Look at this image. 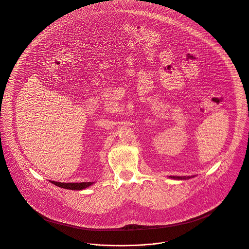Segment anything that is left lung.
Wrapping results in <instances>:
<instances>
[{"label":"left lung","instance_id":"1","mask_svg":"<svg viewBox=\"0 0 249 249\" xmlns=\"http://www.w3.org/2000/svg\"><path fill=\"white\" fill-rule=\"evenodd\" d=\"M172 179H177V180H186V179H189V178H194V177H169Z\"/></svg>","mask_w":249,"mask_h":249}]
</instances>
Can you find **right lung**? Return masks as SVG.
<instances>
[{"label":"right lung","mask_w":249,"mask_h":249,"mask_svg":"<svg viewBox=\"0 0 249 249\" xmlns=\"http://www.w3.org/2000/svg\"><path fill=\"white\" fill-rule=\"evenodd\" d=\"M50 182L60 188L67 189V190H73V191L84 190L94 184V182H81V183H64V182H56V181H50Z\"/></svg>","instance_id":"obj_1"}]
</instances>
